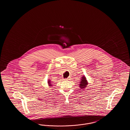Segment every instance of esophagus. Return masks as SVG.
Instances as JSON below:
<instances>
[{"label":"esophagus","mask_w":130,"mask_h":130,"mask_svg":"<svg viewBox=\"0 0 130 130\" xmlns=\"http://www.w3.org/2000/svg\"><path fill=\"white\" fill-rule=\"evenodd\" d=\"M65 80H68V78H65Z\"/></svg>","instance_id":"esophagus-1"}]
</instances>
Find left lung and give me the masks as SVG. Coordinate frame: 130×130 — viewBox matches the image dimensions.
<instances>
[{
	"label": "left lung",
	"mask_w": 130,
	"mask_h": 130,
	"mask_svg": "<svg viewBox=\"0 0 130 130\" xmlns=\"http://www.w3.org/2000/svg\"><path fill=\"white\" fill-rule=\"evenodd\" d=\"M81 80H80V82H79V87L81 89H84L86 87L87 85H88V83L87 80L86 78L84 76L81 77Z\"/></svg>",
	"instance_id": "1"
}]
</instances>
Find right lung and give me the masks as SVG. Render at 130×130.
I'll list each match as a JSON object with an SVG mask.
<instances>
[{
    "label": "right lung",
    "mask_w": 130,
    "mask_h": 130,
    "mask_svg": "<svg viewBox=\"0 0 130 130\" xmlns=\"http://www.w3.org/2000/svg\"><path fill=\"white\" fill-rule=\"evenodd\" d=\"M50 80H51V79H50V80H48V84H49V86H52L53 85L52 84V83H51V81Z\"/></svg>",
    "instance_id": "obj_1"
}]
</instances>
